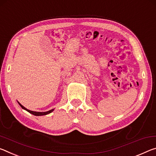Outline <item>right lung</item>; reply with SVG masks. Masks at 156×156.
Listing matches in <instances>:
<instances>
[{"instance_id": "1", "label": "right lung", "mask_w": 156, "mask_h": 156, "mask_svg": "<svg viewBox=\"0 0 156 156\" xmlns=\"http://www.w3.org/2000/svg\"><path fill=\"white\" fill-rule=\"evenodd\" d=\"M17 102H18V103H19V105L20 106V107H21V108H22L23 109L25 110V111H27V112H29L30 113H31V114H32V115H35V116H42V115H48V114H50V113H52V112L55 110V108H53V109H52V110H50V111H46V112H37V111H30V110H28V109H27L26 108H25V107H24L23 106L21 105V104H20L19 101H17Z\"/></svg>"}]
</instances>
